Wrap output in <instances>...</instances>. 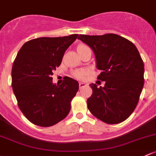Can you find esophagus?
<instances>
[{
  "instance_id": "1",
  "label": "esophagus",
  "mask_w": 156,
  "mask_h": 156,
  "mask_svg": "<svg viewBox=\"0 0 156 156\" xmlns=\"http://www.w3.org/2000/svg\"><path fill=\"white\" fill-rule=\"evenodd\" d=\"M86 83H83V82H80L79 83V88H80V89H81V88H82V87H85V86H86Z\"/></svg>"
}]
</instances>
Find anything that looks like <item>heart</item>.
Masks as SVG:
<instances>
[{
	"mask_svg": "<svg viewBox=\"0 0 156 156\" xmlns=\"http://www.w3.org/2000/svg\"><path fill=\"white\" fill-rule=\"evenodd\" d=\"M86 47H88V46H87L86 45H83V44H81V45H79L78 46L77 50L79 51V50H81V49L86 48ZM85 74H86L85 70H83V69L76 70V71H75L73 73V76L75 77V78H78V79H82V78H83V77H84Z\"/></svg>",
	"mask_w": 156,
	"mask_h": 156,
	"instance_id": "1",
	"label": "heart"
}]
</instances>
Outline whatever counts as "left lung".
Here are the masks:
<instances>
[{
    "mask_svg": "<svg viewBox=\"0 0 156 156\" xmlns=\"http://www.w3.org/2000/svg\"><path fill=\"white\" fill-rule=\"evenodd\" d=\"M80 40L93 49L96 67L101 70L97 79L104 87L91 83V96L87 100L93 116L108 124L123 122L132 114L144 84V65L135 45L114 34L79 35Z\"/></svg>",
    "mask_w": 156,
    "mask_h": 156,
    "instance_id": "1",
    "label": "left lung"
}]
</instances>
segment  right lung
<instances>
[{"instance_id":"1","label":"right lung","mask_w":156,"mask_h":156,"mask_svg":"<svg viewBox=\"0 0 156 156\" xmlns=\"http://www.w3.org/2000/svg\"><path fill=\"white\" fill-rule=\"evenodd\" d=\"M78 36L31 39L17 54L12 68V90L21 111L34 125L54 126L69 113L79 88L78 81L66 77L56 85L51 75Z\"/></svg>"}]
</instances>
